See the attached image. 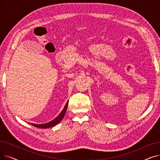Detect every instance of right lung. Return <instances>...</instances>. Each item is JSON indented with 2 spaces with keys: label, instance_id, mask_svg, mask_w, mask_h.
I'll return each instance as SVG.
<instances>
[{
  "label": "right lung",
  "instance_id": "obj_1",
  "mask_svg": "<svg viewBox=\"0 0 160 160\" xmlns=\"http://www.w3.org/2000/svg\"><path fill=\"white\" fill-rule=\"evenodd\" d=\"M68 102H67L64 107V108L63 109V110L62 111V112L59 114L58 116H57L54 119H53L52 121H50L49 122L45 123V124H30L32 125H33V127H37V128H48L50 127H52L58 124L59 122H60L63 118V117L65 114L67 108V106H68Z\"/></svg>",
  "mask_w": 160,
  "mask_h": 160
}]
</instances>
